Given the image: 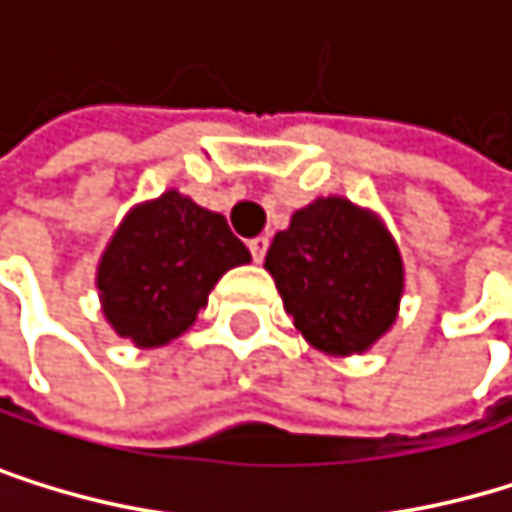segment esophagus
Instances as JSON below:
<instances>
[{
    "label": "esophagus",
    "instance_id": "obj_1",
    "mask_svg": "<svg viewBox=\"0 0 512 512\" xmlns=\"http://www.w3.org/2000/svg\"><path fill=\"white\" fill-rule=\"evenodd\" d=\"M247 247H250V253H253V262H262V259H265V250H268V238L259 235V238H253Z\"/></svg>",
    "mask_w": 512,
    "mask_h": 512
}]
</instances>
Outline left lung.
I'll use <instances>...</instances> for the list:
<instances>
[{
  "mask_svg": "<svg viewBox=\"0 0 512 512\" xmlns=\"http://www.w3.org/2000/svg\"><path fill=\"white\" fill-rule=\"evenodd\" d=\"M265 268L302 339L329 354H366L397 323L406 268L388 225L342 195L314 198L277 232Z\"/></svg>",
  "mask_w": 512,
  "mask_h": 512,
  "instance_id": "obj_1",
  "label": "left lung"
}]
</instances>
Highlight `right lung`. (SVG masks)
Listing matches in <instances>:
<instances>
[{
  "label": "right lung",
  "mask_w": 512,
  "mask_h": 512,
  "mask_svg": "<svg viewBox=\"0 0 512 512\" xmlns=\"http://www.w3.org/2000/svg\"><path fill=\"white\" fill-rule=\"evenodd\" d=\"M247 262L222 213L167 189L134 204L112 232L97 262L103 317L134 348H164L207 308L219 277Z\"/></svg>",
  "instance_id": "right-lung-1"
}]
</instances>
